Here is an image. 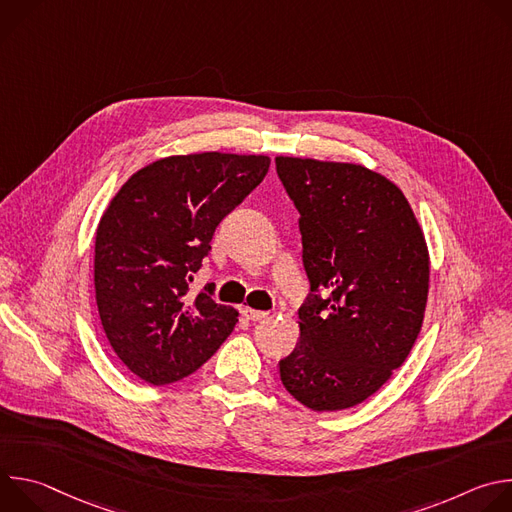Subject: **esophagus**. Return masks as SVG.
Segmentation results:
<instances>
[{"mask_svg": "<svg viewBox=\"0 0 512 512\" xmlns=\"http://www.w3.org/2000/svg\"><path fill=\"white\" fill-rule=\"evenodd\" d=\"M243 316L251 322H261L267 318V312H261V310H253V308H245L243 310Z\"/></svg>", "mask_w": 512, "mask_h": 512, "instance_id": "obj_1", "label": "esophagus"}]
</instances>
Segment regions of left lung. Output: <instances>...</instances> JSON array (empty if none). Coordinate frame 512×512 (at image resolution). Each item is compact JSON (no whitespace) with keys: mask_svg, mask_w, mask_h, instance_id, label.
<instances>
[{"mask_svg":"<svg viewBox=\"0 0 512 512\" xmlns=\"http://www.w3.org/2000/svg\"><path fill=\"white\" fill-rule=\"evenodd\" d=\"M300 210L310 279L300 342L279 360L291 397L312 411L367 401L407 360L423 324L429 251L401 188L346 162L275 158Z\"/></svg>","mask_w":512,"mask_h":512,"instance_id":"left-lung-1","label":"left lung"}]
</instances>
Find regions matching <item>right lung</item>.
Segmentation results:
<instances>
[{
	"label": "right lung",
	"mask_w": 512,
	"mask_h": 512,
	"mask_svg": "<svg viewBox=\"0 0 512 512\" xmlns=\"http://www.w3.org/2000/svg\"><path fill=\"white\" fill-rule=\"evenodd\" d=\"M267 156L202 152L137 170L111 198L95 235V294L107 340L150 385H170L218 350L239 312L190 281L218 223L265 178Z\"/></svg>",
	"instance_id": "right-lung-1"
}]
</instances>
